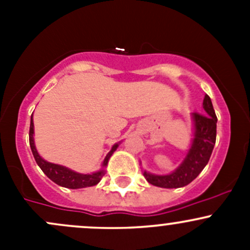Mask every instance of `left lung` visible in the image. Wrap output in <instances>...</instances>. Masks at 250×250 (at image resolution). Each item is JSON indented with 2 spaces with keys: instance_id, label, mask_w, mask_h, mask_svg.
<instances>
[{
  "instance_id": "8db88e82",
  "label": "left lung",
  "mask_w": 250,
  "mask_h": 250,
  "mask_svg": "<svg viewBox=\"0 0 250 250\" xmlns=\"http://www.w3.org/2000/svg\"><path fill=\"white\" fill-rule=\"evenodd\" d=\"M204 113H191L193 121V139L186 157L175 170L166 175L144 170L146 180L153 186L163 188H178L188 185L203 170L210 158L216 139V118L211 100L206 94L203 99Z\"/></svg>"
}]
</instances>
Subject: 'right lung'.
I'll return each instance as SVG.
<instances>
[{"mask_svg":"<svg viewBox=\"0 0 250 250\" xmlns=\"http://www.w3.org/2000/svg\"><path fill=\"white\" fill-rule=\"evenodd\" d=\"M29 140H30V147H31L32 155H34L35 161L39 165V167L41 168L42 172H43L48 178L52 181H54L55 184H58L59 186L67 188H89V186H94L102 180L103 175L105 174V167L107 166L110 157L112 156V153L115 152L116 148L118 147V144H115L111 148V151L106 155L104 162L102 165V169L98 170V172L92 173V174H82L77 173L75 170L69 169L67 167L64 166L55 165V163L47 162L46 160L41 157L39 155L36 150V146H35V140H34V121H32L31 116V122H30V133H29Z\"/></svg>","mask_w":250,"mask_h":250,"instance_id":"right-lung-1","label":"right lung"}]
</instances>
